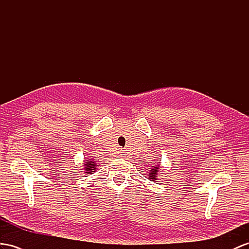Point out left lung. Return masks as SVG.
Returning a JSON list of instances; mask_svg holds the SVG:
<instances>
[{"label":"left lung","mask_w":249,"mask_h":249,"mask_svg":"<svg viewBox=\"0 0 249 249\" xmlns=\"http://www.w3.org/2000/svg\"><path fill=\"white\" fill-rule=\"evenodd\" d=\"M159 170H160V163L158 165H154V166H151L150 169H148V179H150L151 181H156L158 180V174H159Z\"/></svg>","instance_id":"left-lung-1"}]
</instances>
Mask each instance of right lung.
<instances>
[{
  "label": "right lung",
  "mask_w": 249,
  "mask_h": 249,
  "mask_svg": "<svg viewBox=\"0 0 249 249\" xmlns=\"http://www.w3.org/2000/svg\"><path fill=\"white\" fill-rule=\"evenodd\" d=\"M83 167H84V173L85 174L91 175V174L94 173L95 169H97L98 165H97V163H95V161L93 160L92 158H86L84 160V165H83Z\"/></svg>",
  "instance_id": "right-lung-1"
}]
</instances>
